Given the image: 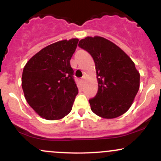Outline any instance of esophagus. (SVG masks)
Returning a JSON list of instances; mask_svg holds the SVG:
<instances>
[{
	"instance_id": "esophagus-1",
	"label": "esophagus",
	"mask_w": 161,
	"mask_h": 161,
	"mask_svg": "<svg viewBox=\"0 0 161 161\" xmlns=\"http://www.w3.org/2000/svg\"><path fill=\"white\" fill-rule=\"evenodd\" d=\"M80 82H81V83H82V84H83V82H84V77H83L82 79H80Z\"/></svg>"
}]
</instances>
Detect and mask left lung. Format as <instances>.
<instances>
[{"instance_id":"1","label":"left lung","mask_w":161,"mask_h":161,"mask_svg":"<svg viewBox=\"0 0 161 161\" xmlns=\"http://www.w3.org/2000/svg\"><path fill=\"white\" fill-rule=\"evenodd\" d=\"M79 46L91 54L98 82L97 93L89 99L92 112L105 119L125 114L139 89L140 74L131 58L102 37H86Z\"/></svg>"}]
</instances>
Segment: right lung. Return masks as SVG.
Returning <instances> with one entry per match:
<instances>
[{
    "mask_svg": "<svg viewBox=\"0 0 161 161\" xmlns=\"http://www.w3.org/2000/svg\"><path fill=\"white\" fill-rule=\"evenodd\" d=\"M79 39L51 44L25 64L22 87L29 106L42 118L60 119L71 111L78 88L70 60Z\"/></svg>",
    "mask_w": 161,
    "mask_h": 161,
    "instance_id": "1",
    "label": "right lung"
}]
</instances>
